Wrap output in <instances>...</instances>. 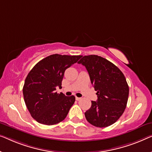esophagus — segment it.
Returning <instances> with one entry per match:
<instances>
[{"instance_id":"obj_1","label":"esophagus","mask_w":152,"mask_h":152,"mask_svg":"<svg viewBox=\"0 0 152 152\" xmlns=\"http://www.w3.org/2000/svg\"><path fill=\"white\" fill-rule=\"evenodd\" d=\"M75 99H76L77 101H80L81 98V97H77V96H76Z\"/></svg>"}]
</instances>
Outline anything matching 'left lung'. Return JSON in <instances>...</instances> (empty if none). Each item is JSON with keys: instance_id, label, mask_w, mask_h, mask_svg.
<instances>
[{"instance_id": "obj_1", "label": "left lung", "mask_w": 152, "mask_h": 152, "mask_svg": "<svg viewBox=\"0 0 152 152\" xmlns=\"http://www.w3.org/2000/svg\"><path fill=\"white\" fill-rule=\"evenodd\" d=\"M78 64L88 72L97 100L92 101L85 113L86 120L95 127H105L114 124L124 113L129 95V86L118 68L101 56H81Z\"/></svg>"}]
</instances>
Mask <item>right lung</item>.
<instances>
[{
	"label": "right lung",
	"instance_id": "add662e5",
	"mask_svg": "<svg viewBox=\"0 0 152 152\" xmlns=\"http://www.w3.org/2000/svg\"><path fill=\"white\" fill-rule=\"evenodd\" d=\"M81 56L53 54L34 66L25 79L23 92L31 115L39 124L51 125L66 117L75 97L56 92L61 87L66 69L76 63Z\"/></svg>",
	"mask_w": 152,
	"mask_h": 152
}]
</instances>
